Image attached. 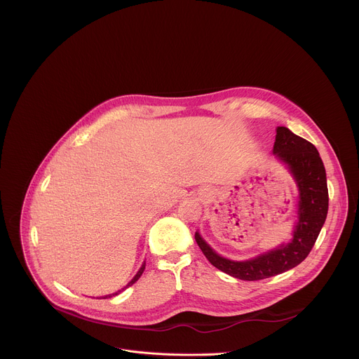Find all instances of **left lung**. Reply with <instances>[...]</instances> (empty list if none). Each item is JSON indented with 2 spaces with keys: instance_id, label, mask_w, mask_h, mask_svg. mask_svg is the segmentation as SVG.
Instances as JSON below:
<instances>
[{
  "instance_id": "obj_1",
  "label": "left lung",
  "mask_w": 359,
  "mask_h": 359,
  "mask_svg": "<svg viewBox=\"0 0 359 359\" xmlns=\"http://www.w3.org/2000/svg\"><path fill=\"white\" fill-rule=\"evenodd\" d=\"M273 151L287 163L299 189L298 223L292 241L247 262L222 257L198 233L194 238L206 259L220 271L245 281L264 280L294 269L313 250L328 213V187L324 163L316 146L284 126L277 128Z\"/></svg>"
}]
</instances>
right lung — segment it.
I'll list each match as a JSON object with an SVG mask.
<instances>
[{"label": "right lung", "instance_id": "add662e5", "mask_svg": "<svg viewBox=\"0 0 359 359\" xmlns=\"http://www.w3.org/2000/svg\"><path fill=\"white\" fill-rule=\"evenodd\" d=\"M144 266H146V263H143V266H142V267H140V270H139V271H137V274H136V276H135V277H133V278H132V281H130V283H129V284H128V285H126V287H129V285H132V284H135V283H136V281H137V280H139V278H140V276H142V274H143V270H144ZM126 287H125V288H126ZM119 292H121V291H118V292H115V294H111V295H108V297H112V295H118V294H119Z\"/></svg>", "mask_w": 359, "mask_h": 359}]
</instances>
